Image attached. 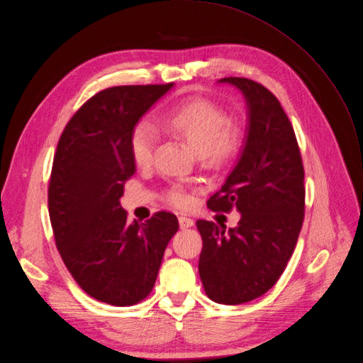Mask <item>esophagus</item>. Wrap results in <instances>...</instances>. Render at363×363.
Returning <instances> with one entry per match:
<instances>
[{"mask_svg":"<svg viewBox=\"0 0 363 363\" xmlns=\"http://www.w3.org/2000/svg\"><path fill=\"white\" fill-rule=\"evenodd\" d=\"M179 224H180V228H182V230H184V228L191 227V225H194L195 223H194V220H191V218L182 216V217H179Z\"/></svg>","mask_w":363,"mask_h":363,"instance_id":"1","label":"esophagus"}]
</instances>
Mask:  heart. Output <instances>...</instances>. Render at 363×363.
I'll return each instance as SVG.
<instances>
[{"label":"heart","instance_id":"1","mask_svg":"<svg viewBox=\"0 0 363 363\" xmlns=\"http://www.w3.org/2000/svg\"><path fill=\"white\" fill-rule=\"evenodd\" d=\"M165 129L186 139L199 157H206L214 162H223L236 157L243 143V130L238 124L230 123L227 113L216 102L195 98L176 104L161 118ZM155 130L152 125L140 121L130 133L129 149L135 164L146 165L152 160L155 145ZM169 202L179 208L189 205L186 190L176 187L168 195Z\"/></svg>","mask_w":363,"mask_h":363}]
</instances>
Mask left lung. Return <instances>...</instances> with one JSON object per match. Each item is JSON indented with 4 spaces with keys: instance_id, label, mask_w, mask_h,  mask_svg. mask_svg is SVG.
Here are the masks:
<instances>
[{
    "instance_id": "obj_1",
    "label": "left lung",
    "mask_w": 363,
    "mask_h": 363,
    "mask_svg": "<svg viewBox=\"0 0 363 363\" xmlns=\"http://www.w3.org/2000/svg\"><path fill=\"white\" fill-rule=\"evenodd\" d=\"M218 83L238 88L246 102L242 154L212 211L240 212L234 228L198 220L202 236L199 275L211 301L240 305L267 293L280 279L303 224L305 172L299 146L281 104L262 84L245 77Z\"/></svg>"
}]
</instances>
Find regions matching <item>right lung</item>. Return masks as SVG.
<instances>
[{
    "label": "right lung",
    "mask_w": 363,
    "mask_h": 363,
    "mask_svg": "<svg viewBox=\"0 0 363 363\" xmlns=\"http://www.w3.org/2000/svg\"><path fill=\"white\" fill-rule=\"evenodd\" d=\"M174 83L114 86L84 102L64 129L48 187L55 245L76 283L94 299L130 306L151 293L168 242L172 212L127 223L120 205L135 172L129 139Z\"/></svg>",
    "instance_id": "obj_1"
}]
</instances>
